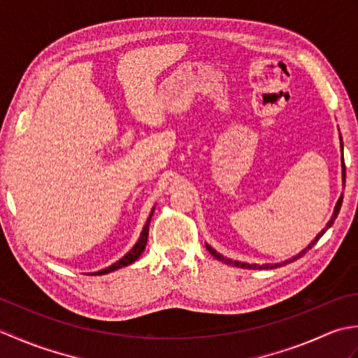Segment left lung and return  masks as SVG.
Segmentation results:
<instances>
[{
    "label": "left lung",
    "mask_w": 358,
    "mask_h": 358,
    "mask_svg": "<svg viewBox=\"0 0 358 358\" xmlns=\"http://www.w3.org/2000/svg\"><path fill=\"white\" fill-rule=\"evenodd\" d=\"M340 140H341V136H340ZM340 146H341V152H343V143H340ZM341 167H343V172H341V178H343V185H345V178H346V172H345V158H343V155H341ZM341 203H343V195L340 196L338 199V201H337V204H336V209H334V214H332V217H331V220L328 222V224H326V227L323 231H320V234L317 235V237L309 243L308 245V248H305L301 250V252H299L296 255H294L292 258H289V260H285V262H281V263H273V264H269V263H266V264H249V263H241V262H237V260H231V258H226V257H223L222 254H218L215 249H212L209 245H206V249L209 250V252L214 255L217 260H220V262H223V263H226V264H232V266H237V268H243V269H275V268H280V266H283V264H287V263H291V262H294V260H296V258H300V257H303L305 255L308 250L313 248L315 243L322 238V235L329 229V227L334 224V222H336V218H337V215H338V212H340V208H341Z\"/></svg>",
    "instance_id": "obj_1"
}]
</instances>
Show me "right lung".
I'll use <instances>...</instances> for the list:
<instances>
[{"instance_id": "1", "label": "right lung", "mask_w": 358, "mask_h": 358, "mask_svg": "<svg viewBox=\"0 0 358 358\" xmlns=\"http://www.w3.org/2000/svg\"><path fill=\"white\" fill-rule=\"evenodd\" d=\"M154 209H155V208H152V210H150V215H149V218H148L146 224H144L143 231H141V235H140V238H138V241L135 243V246H134L131 250H129V252H127L123 258H120V260H118L117 263H113L112 266H109V268H106V269H101V271H98V272H94L92 275H103V273H109V272H112V271H117V269H120V268H124V266H127V264H132L135 260H138L140 255L143 254L144 248H146V245H148L149 223H150V218H152V215H154Z\"/></svg>"}]
</instances>
